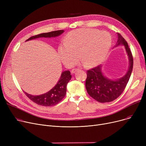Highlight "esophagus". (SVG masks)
Returning <instances> with one entry per match:
<instances>
[{"instance_id":"obj_1","label":"esophagus","mask_w":146,"mask_h":146,"mask_svg":"<svg viewBox=\"0 0 146 146\" xmlns=\"http://www.w3.org/2000/svg\"><path fill=\"white\" fill-rule=\"evenodd\" d=\"M78 68H73L72 70V73H74L76 71H78Z\"/></svg>"}]
</instances>
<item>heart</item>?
I'll return each instance as SVG.
<instances>
[{
  "label": "heart",
  "instance_id": "1",
  "mask_svg": "<svg viewBox=\"0 0 146 146\" xmlns=\"http://www.w3.org/2000/svg\"><path fill=\"white\" fill-rule=\"evenodd\" d=\"M112 42L111 34L97 29L81 28L69 32L64 44L58 48L62 62L68 67L73 66L79 57L84 65L95 66L105 58Z\"/></svg>",
  "mask_w": 146,
  "mask_h": 146
}]
</instances>
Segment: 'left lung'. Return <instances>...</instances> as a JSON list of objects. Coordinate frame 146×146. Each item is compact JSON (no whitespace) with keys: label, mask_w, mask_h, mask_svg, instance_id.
<instances>
[{"label":"left lung","mask_w":146,"mask_h":146,"mask_svg":"<svg viewBox=\"0 0 146 146\" xmlns=\"http://www.w3.org/2000/svg\"><path fill=\"white\" fill-rule=\"evenodd\" d=\"M118 34V41L115 47L124 45L129 60V68L123 77L113 80L107 78L103 74L101 65L87 71L86 88L88 94L99 102L105 103L114 101L123 92L131 76L133 68V57L127 42L120 34Z\"/></svg>","instance_id":"1"}]
</instances>
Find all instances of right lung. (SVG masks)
<instances>
[{
  "label": "right lung",
  "instance_id": "right-lung-1",
  "mask_svg": "<svg viewBox=\"0 0 146 146\" xmlns=\"http://www.w3.org/2000/svg\"><path fill=\"white\" fill-rule=\"evenodd\" d=\"M63 33L64 30H58L50 33H42L30 37L27 41L42 37H56L60 35ZM71 78L72 75L70 74V72L66 70L62 72L58 82L57 83L55 86L48 91V92L38 96L31 95L25 92H24L29 99L38 105L44 106H51L55 105L60 102L64 98L66 94L67 85L68 82L70 80Z\"/></svg>",
  "mask_w": 146,
  "mask_h": 146
}]
</instances>
